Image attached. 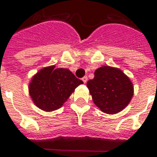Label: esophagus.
I'll return each mask as SVG.
<instances>
[{"label":"esophagus","instance_id":"34e87169","mask_svg":"<svg viewBox=\"0 0 157 157\" xmlns=\"http://www.w3.org/2000/svg\"><path fill=\"white\" fill-rule=\"evenodd\" d=\"M82 82H84V83H86V82H87V76H84L82 78Z\"/></svg>","mask_w":157,"mask_h":157}]
</instances>
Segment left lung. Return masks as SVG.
I'll use <instances>...</instances> for the list:
<instances>
[{"label": "left lung", "mask_w": 157, "mask_h": 157, "mask_svg": "<svg viewBox=\"0 0 157 157\" xmlns=\"http://www.w3.org/2000/svg\"><path fill=\"white\" fill-rule=\"evenodd\" d=\"M86 86L95 105L108 114L121 112L134 95L130 79L120 69L109 65L97 69Z\"/></svg>", "instance_id": "left-lung-1"}]
</instances>
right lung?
I'll return each instance as SVG.
<instances>
[{
  "instance_id": "right-lung-1",
  "label": "right lung",
  "mask_w": 157,
  "mask_h": 157,
  "mask_svg": "<svg viewBox=\"0 0 157 157\" xmlns=\"http://www.w3.org/2000/svg\"><path fill=\"white\" fill-rule=\"evenodd\" d=\"M81 84L83 82L70 70L50 65L42 68L33 76L29 84V92L39 109L52 112L60 109Z\"/></svg>"
}]
</instances>
